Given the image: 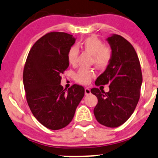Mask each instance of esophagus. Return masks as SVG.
<instances>
[{"mask_svg":"<svg viewBox=\"0 0 158 158\" xmlns=\"http://www.w3.org/2000/svg\"><path fill=\"white\" fill-rule=\"evenodd\" d=\"M90 93H91L90 89L85 88V94H86V95H88V94H89Z\"/></svg>","mask_w":158,"mask_h":158,"instance_id":"obj_1","label":"esophagus"}]
</instances>
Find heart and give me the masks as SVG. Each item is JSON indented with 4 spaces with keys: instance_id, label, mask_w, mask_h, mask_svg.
I'll return each instance as SVG.
<instances>
[{
    "instance_id": "1",
    "label": "heart",
    "mask_w": 158,
    "mask_h": 158,
    "mask_svg": "<svg viewBox=\"0 0 158 158\" xmlns=\"http://www.w3.org/2000/svg\"><path fill=\"white\" fill-rule=\"evenodd\" d=\"M80 46L83 51L91 54V63L98 68L103 69L110 64L113 57L112 46L103 44L101 39L96 37H89L80 43ZM79 51L76 46H72L68 52L67 59L71 65H75L77 62ZM95 76V72L92 69H80L76 72L75 80L76 82L87 85Z\"/></svg>"
}]
</instances>
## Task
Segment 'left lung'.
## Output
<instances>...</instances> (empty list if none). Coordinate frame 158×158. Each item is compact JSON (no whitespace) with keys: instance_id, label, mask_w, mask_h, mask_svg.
Instances as JSON below:
<instances>
[{"instance_id":"obj_1","label":"left lung","mask_w":158,"mask_h":158,"mask_svg":"<svg viewBox=\"0 0 158 158\" xmlns=\"http://www.w3.org/2000/svg\"><path fill=\"white\" fill-rule=\"evenodd\" d=\"M113 57L106 69L95 81L97 86L109 84V91L93 88L98 98L94 114L98 123L114 128L125 123L134 112L140 96L143 77L139 58L127 39L113 35L107 39Z\"/></svg>"}]
</instances>
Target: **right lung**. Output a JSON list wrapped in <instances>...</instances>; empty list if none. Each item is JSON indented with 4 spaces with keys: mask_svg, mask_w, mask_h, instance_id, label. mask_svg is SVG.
Listing matches in <instances>:
<instances>
[{
    "mask_svg": "<svg viewBox=\"0 0 158 158\" xmlns=\"http://www.w3.org/2000/svg\"><path fill=\"white\" fill-rule=\"evenodd\" d=\"M75 42L67 33H47L35 43L24 65L23 86L29 109L43 126L52 130L69 124L84 96L82 86L74 84L66 92L60 84L61 75L69 66L68 52Z\"/></svg>",
    "mask_w": 158,
    "mask_h": 158,
    "instance_id": "add662e5",
    "label": "right lung"
}]
</instances>
